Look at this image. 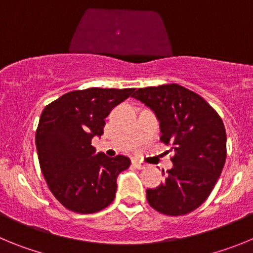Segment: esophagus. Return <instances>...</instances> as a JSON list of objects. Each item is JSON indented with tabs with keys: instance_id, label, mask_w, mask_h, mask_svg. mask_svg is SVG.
I'll return each instance as SVG.
<instances>
[{
	"instance_id": "1",
	"label": "esophagus",
	"mask_w": 253,
	"mask_h": 253,
	"mask_svg": "<svg viewBox=\"0 0 253 253\" xmlns=\"http://www.w3.org/2000/svg\"><path fill=\"white\" fill-rule=\"evenodd\" d=\"M132 165L135 166V168H137L138 170L146 169V165H145L143 163H141V161H138V160H132Z\"/></svg>"
}]
</instances>
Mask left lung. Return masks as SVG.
Wrapping results in <instances>:
<instances>
[{
    "label": "left lung",
    "instance_id": "left-lung-1",
    "mask_svg": "<svg viewBox=\"0 0 253 253\" xmlns=\"http://www.w3.org/2000/svg\"><path fill=\"white\" fill-rule=\"evenodd\" d=\"M132 97L155 113L160 140L175 152L165 183L146 190L147 202L166 215L190 213L209 197L226 163L222 118L200 95L179 84L138 88Z\"/></svg>",
    "mask_w": 253,
    "mask_h": 253
}]
</instances>
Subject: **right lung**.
<instances>
[{
  "mask_svg": "<svg viewBox=\"0 0 253 253\" xmlns=\"http://www.w3.org/2000/svg\"><path fill=\"white\" fill-rule=\"evenodd\" d=\"M133 90H73L42 111L35 136L39 163L50 192L69 211L90 214L115 199L118 174L131 161L95 154L92 138L103 135L104 118Z\"/></svg>",
  "mask_w": 253,
  "mask_h": 253,
  "instance_id": "add662e5",
  "label": "right lung"
}]
</instances>
